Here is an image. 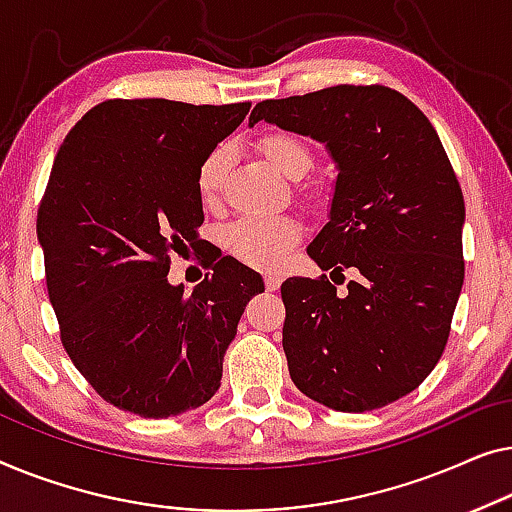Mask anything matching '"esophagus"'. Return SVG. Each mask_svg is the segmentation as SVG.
<instances>
[{"label": "esophagus", "mask_w": 512, "mask_h": 512, "mask_svg": "<svg viewBox=\"0 0 512 512\" xmlns=\"http://www.w3.org/2000/svg\"><path fill=\"white\" fill-rule=\"evenodd\" d=\"M280 283H283L280 273H276V271L264 273V285H266V290H269V292H276L278 287H280Z\"/></svg>", "instance_id": "1"}]
</instances>
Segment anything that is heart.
Listing matches in <instances>:
<instances>
[{
  "instance_id": "obj_1",
  "label": "heart",
  "mask_w": 512,
  "mask_h": 512,
  "mask_svg": "<svg viewBox=\"0 0 512 512\" xmlns=\"http://www.w3.org/2000/svg\"><path fill=\"white\" fill-rule=\"evenodd\" d=\"M257 150L266 164L290 181H297L311 167V153L297 136L273 132L257 141ZM229 148L215 146L204 157L197 171V190L204 201L218 197L222 178L227 174ZM299 241V225L290 218L248 215L225 229V246L236 259L257 269H273L285 259V253Z\"/></svg>"
}]
</instances>
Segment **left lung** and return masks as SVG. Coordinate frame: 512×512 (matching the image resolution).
Segmentation results:
<instances>
[{
  "instance_id": "8db88e82",
  "label": "left lung",
  "mask_w": 512,
  "mask_h": 512,
  "mask_svg": "<svg viewBox=\"0 0 512 512\" xmlns=\"http://www.w3.org/2000/svg\"><path fill=\"white\" fill-rule=\"evenodd\" d=\"M259 120L325 143L338 176L308 257L355 271L343 294L327 276L280 287L294 385L341 413L406 397L441 359L464 285V197L436 129L385 85L266 99Z\"/></svg>"
}]
</instances>
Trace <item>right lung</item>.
<instances>
[{
    "instance_id": "right-lung-1",
    "label": "right lung",
    "mask_w": 512,
    "mask_h": 512,
    "mask_svg": "<svg viewBox=\"0 0 512 512\" xmlns=\"http://www.w3.org/2000/svg\"><path fill=\"white\" fill-rule=\"evenodd\" d=\"M250 104L111 99L71 127L37 215L62 345L97 394L141 417L199 408L264 280L234 257L206 259L185 294L169 255L197 250V171Z\"/></svg>"
}]
</instances>
